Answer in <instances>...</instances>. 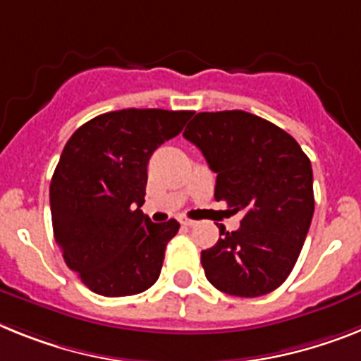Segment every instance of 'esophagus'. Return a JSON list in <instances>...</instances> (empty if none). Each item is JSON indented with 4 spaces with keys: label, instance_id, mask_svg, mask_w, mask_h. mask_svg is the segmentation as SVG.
Listing matches in <instances>:
<instances>
[{
    "label": "esophagus",
    "instance_id": "obj_1",
    "mask_svg": "<svg viewBox=\"0 0 361 361\" xmlns=\"http://www.w3.org/2000/svg\"><path fill=\"white\" fill-rule=\"evenodd\" d=\"M180 224L183 227H192V226H195V222H192V220H189V218H180Z\"/></svg>",
    "mask_w": 361,
    "mask_h": 361
}]
</instances>
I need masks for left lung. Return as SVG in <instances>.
Listing matches in <instances>:
<instances>
[{
	"mask_svg": "<svg viewBox=\"0 0 361 361\" xmlns=\"http://www.w3.org/2000/svg\"><path fill=\"white\" fill-rule=\"evenodd\" d=\"M183 137L216 172L214 198L244 213L237 231L220 226L222 238L202 251L205 277L237 298L274 292L298 262L312 222L310 159L283 128L242 110L196 114Z\"/></svg>",
	"mask_w": 361,
	"mask_h": 361,
	"instance_id": "8db88e82",
	"label": "left lung"
}]
</instances>
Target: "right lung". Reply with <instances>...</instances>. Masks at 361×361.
I'll return each instance as SVG.
<instances>
[{
  "instance_id": "1",
  "label": "right lung",
  "mask_w": 361,
  "mask_h": 361,
  "mask_svg": "<svg viewBox=\"0 0 361 361\" xmlns=\"http://www.w3.org/2000/svg\"><path fill=\"white\" fill-rule=\"evenodd\" d=\"M192 111H108L69 137L49 187L54 240L69 269L106 298L135 295L159 277L180 224L143 214L148 159Z\"/></svg>"
}]
</instances>
